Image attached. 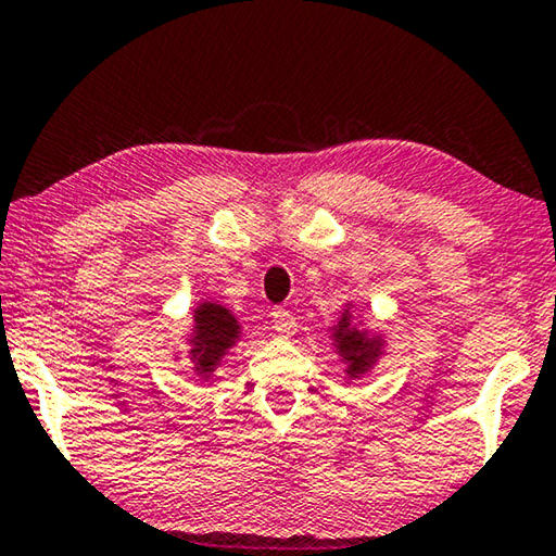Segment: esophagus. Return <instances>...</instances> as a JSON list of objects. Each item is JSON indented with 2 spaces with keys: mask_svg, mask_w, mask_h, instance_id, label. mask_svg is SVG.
Listing matches in <instances>:
<instances>
[{
  "mask_svg": "<svg viewBox=\"0 0 556 556\" xmlns=\"http://www.w3.org/2000/svg\"><path fill=\"white\" fill-rule=\"evenodd\" d=\"M271 324H275V331L279 337H294L296 333V316L285 309V306H277L275 312H271Z\"/></svg>",
  "mask_w": 556,
  "mask_h": 556,
  "instance_id": "esophagus-1",
  "label": "esophagus"
}]
</instances>
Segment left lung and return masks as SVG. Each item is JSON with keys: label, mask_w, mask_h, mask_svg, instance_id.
Wrapping results in <instances>:
<instances>
[{"label": "left lung", "mask_w": 556, "mask_h": 556, "mask_svg": "<svg viewBox=\"0 0 556 556\" xmlns=\"http://www.w3.org/2000/svg\"><path fill=\"white\" fill-rule=\"evenodd\" d=\"M337 341H339V354L343 361H349L346 374L356 376L364 374L371 361L378 356V341H368L364 333H358L354 329H349L346 324V314L339 321V331H337Z\"/></svg>", "instance_id": "left-lung-1"}]
</instances>
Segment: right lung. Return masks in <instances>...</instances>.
I'll list each match as a JSON object with an SVG mask.
<instances>
[{"mask_svg":"<svg viewBox=\"0 0 556 556\" xmlns=\"http://www.w3.org/2000/svg\"><path fill=\"white\" fill-rule=\"evenodd\" d=\"M235 316L219 304H200L195 309V337H192V358H195L198 374H210L213 366L225 356V351L237 339Z\"/></svg>","mask_w":556,"mask_h":556,"instance_id":"right-lung-1","label":"right lung"}]
</instances>
